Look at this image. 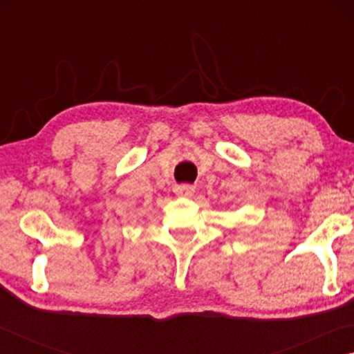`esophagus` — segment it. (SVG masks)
<instances>
[{
    "label": "esophagus",
    "mask_w": 354,
    "mask_h": 354,
    "mask_svg": "<svg viewBox=\"0 0 354 354\" xmlns=\"http://www.w3.org/2000/svg\"><path fill=\"white\" fill-rule=\"evenodd\" d=\"M195 192L194 185H189V184H179L175 187V194L178 196H192Z\"/></svg>",
    "instance_id": "1"
}]
</instances>
